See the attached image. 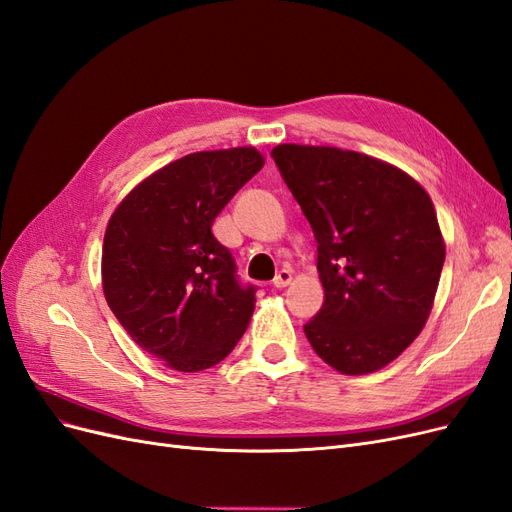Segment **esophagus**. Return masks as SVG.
Wrapping results in <instances>:
<instances>
[{"label": "esophagus", "mask_w": 512, "mask_h": 512, "mask_svg": "<svg viewBox=\"0 0 512 512\" xmlns=\"http://www.w3.org/2000/svg\"><path fill=\"white\" fill-rule=\"evenodd\" d=\"M290 282H292V273H290L288 269H282L280 273H277V275H275V280H273V286H275V288H280V290H282V288H286V286H288Z\"/></svg>", "instance_id": "obj_1"}]
</instances>
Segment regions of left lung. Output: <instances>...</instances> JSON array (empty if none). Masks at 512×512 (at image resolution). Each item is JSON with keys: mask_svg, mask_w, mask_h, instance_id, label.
Wrapping results in <instances>:
<instances>
[{"mask_svg": "<svg viewBox=\"0 0 512 512\" xmlns=\"http://www.w3.org/2000/svg\"><path fill=\"white\" fill-rule=\"evenodd\" d=\"M271 156L318 241L324 305L305 324L320 359L365 376L423 331L446 245L425 188L404 170L324 145H277Z\"/></svg>", "mask_w": 512, "mask_h": 512, "instance_id": "obj_1", "label": "left lung"}]
</instances>
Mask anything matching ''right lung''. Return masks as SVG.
<instances>
[{"mask_svg": "<svg viewBox=\"0 0 512 512\" xmlns=\"http://www.w3.org/2000/svg\"><path fill=\"white\" fill-rule=\"evenodd\" d=\"M265 166L256 147L196 151L162 166L121 200L104 232L102 290L134 342L170 369L224 361L254 314L235 260L211 226Z\"/></svg>", "mask_w": 512, "mask_h": 512, "instance_id": "right-lung-1", "label": "right lung"}]
</instances>
